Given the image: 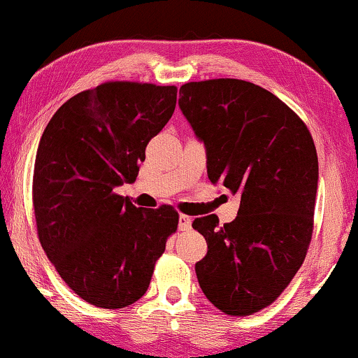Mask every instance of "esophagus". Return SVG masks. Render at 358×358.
Returning a JSON list of instances; mask_svg holds the SVG:
<instances>
[{
  "label": "esophagus",
  "mask_w": 358,
  "mask_h": 358,
  "mask_svg": "<svg viewBox=\"0 0 358 358\" xmlns=\"http://www.w3.org/2000/svg\"><path fill=\"white\" fill-rule=\"evenodd\" d=\"M192 227V217L187 215H179V229L189 231Z\"/></svg>",
  "instance_id": "esophagus-1"
}]
</instances>
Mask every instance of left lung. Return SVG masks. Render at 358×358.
I'll use <instances>...</instances> for the list:
<instances>
[{"label": "left lung", "mask_w": 358, "mask_h": 358, "mask_svg": "<svg viewBox=\"0 0 358 358\" xmlns=\"http://www.w3.org/2000/svg\"><path fill=\"white\" fill-rule=\"evenodd\" d=\"M179 106L206 148V171L241 195L234 221L216 215L192 227L208 252L195 273L206 299L231 317L268 307L292 281L313 232L318 157L305 122L252 82H189Z\"/></svg>", "instance_id": "left-lung-1"}]
</instances>
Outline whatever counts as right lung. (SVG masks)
<instances>
[{
  "mask_svg": "<svg viewBox=\"0 0 358 358\" xmlns=\"http://www.w3.org/2000/svg\"><path fill=\"white\" fill-rule=\"evenodd\" d=\"M176 98L174 85L105 82L69 98L40 138L32 182L38 239L67 286L95 307L137 302L178 229L173 206L137 208L115 192L136 180Z\"/></svg>",
  "mask_w": 358,
  "mask_h": 358,
  "instance_id": "add662e5",
  "label": "right lung"
}]
</instances>
